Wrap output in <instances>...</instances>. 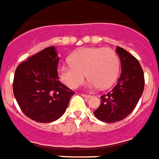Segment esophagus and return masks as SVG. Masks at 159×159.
I'll return each mask as SVG.
<instances>
[{
    "label": "esophagus",
    "instance_id": "34e87169",
    "mask_svg": "<svg viewBox=\"0 0 159 159\" xmlns=\"http://www.w3.org/2000/svg\"><path fill=\"white\" fill-rule=\"evenodd\" d=\"M82 96L83 98H92V96L88 95V94H82Z\"/></svg>",
    "mask_w": 159,
    "mask_h": 159
}]
</instances>
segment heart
I'll return each instance as SVG.
<instances>
[{"label": "heart", "instance_id": "heart-1", "mask_svg": "<svg viewBox=\"0 0 159 159\" xmlns=\"http://www.w3.org/2000/svg\"><path fill=\"white\" fill-rule=\"evenodd\" d=\"M119 70V57L113 49L85 47L72 53L69 57V62L59 65L58 75L72 89L82 84L86 75L89 78V88H107L117 79Z\"/></svg>", "mask_w": 159, "mask_h": 159}]
</instances>
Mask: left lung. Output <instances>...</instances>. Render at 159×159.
Masks as SVG:
<instances>
[{
	"label": "left lung",
	"mask_w": 159,
	"mask_h": 159,
	"mask_svg": "<svg viewBox=\"0 0 159 159\" xmlns=\"http://www.w3.org/2000/svg\"><path fill=\"white\" fill-rule=\"evenodd\" d=\"M122 73L117 85L107 94L101 96V104L93 112L105 123L119 122L127 117L138 104L144 88L143 71L139 61L123 48L117 47Z\"/></svg>",
	"instance_id": "left-lung-1"
}]
</instances>
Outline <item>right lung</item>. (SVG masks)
I'll list each match as a JSON object with an SVG mask.
<instances>
[{"label":"right lung","instance_id":"1","mask_svg":"<svg viewBox=\"0 0 159 159\" xmlns=\"http://www.w3.org/2000/svg\"><path fill=\"white\" fill-rule=\"evenodd\" d=\"M55 47L45 48L18 65L13 93L23 113L37 123H51L62 116L74 92L59 81Z\"/></svg>","mask_w":159,"mask_h":159}]
</instances>
